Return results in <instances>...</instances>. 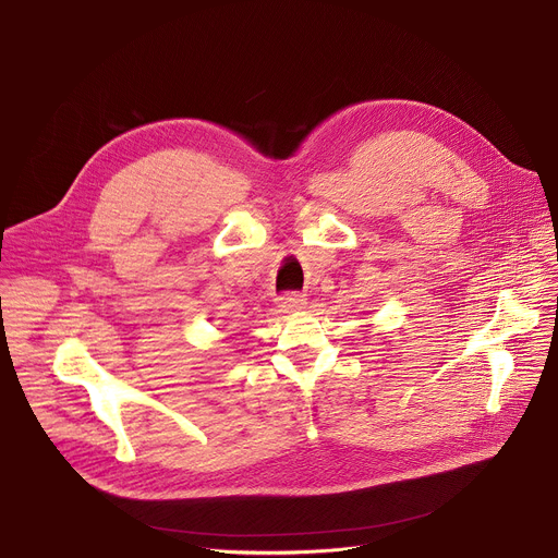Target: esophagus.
<instances>
[{
  "label": "esophagus",
  "instance_id": "34e87169",
  "mask_svg": "<svg viewBox=\"0 0 558 558\" xmlns=\"http://www.w3.org/2000/svg\"><path fill=\"white\" fill-rule=\"evenodd\" d=\"M307 305V298L302 293H287L280 298V310L282 312H295Z\"/></svg>",
  "mask_w": 558,
  "mask_h": 558
}]
</instances>
